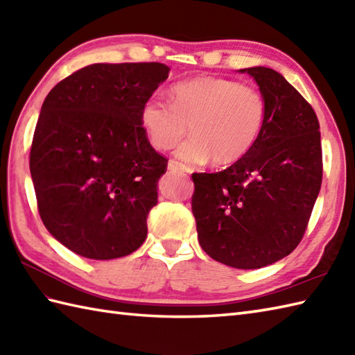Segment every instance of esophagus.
Segmentation results:
<instances>
[{"mask_svg": "<svg viewBox=\"0 0 355 355\" xmlns=\"http://www.w3.org/2000/svg\"><path fill=\"white\" fill-rule=\"evenodd\" d=\"M168 169H169V171H172V172H178V171L184 172V171H186L184 166H183L182 163L175 162V160H169V162H168Z\"/></svg>", "mask_w": 355, "mask_h": 355, "instance_id": "1", "label": "esophagus"}]
</instances>
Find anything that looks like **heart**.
<instances>
[{"mask_svg": "<svg viewBox=\"0 0 355 355\" xmlns=\"http://www.w3.org/2000/svg\"><path fill=\"white\" fill-rule=\"evenodd\" d=\"M171 103L148 99L140 125L157 149L182 141L189 126L193 137L177 149L180 160L218 166L239 162L258 141L266 122V99L254 87L225 78L197 76L171 88Z\"/></svg>", "mask_w": 355, "mask_h": 355, "instance_id": "1", "label": "heart"}]
</instances>
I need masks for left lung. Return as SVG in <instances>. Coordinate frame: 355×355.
<instances>
[{"label": "left lung", "mask_w": 355, "mask_h": 355, "mask_svg": "<svg viewBox=\"0 0 355 355\" xmlns=\"http://www.w3.org/2000/svg\"><path fill=\"white\" fill-rule=\"evenodd\" d=\"M266 99L262 132L250 153L215 173H192V212L210 258L253 270L288 256L302 239L322 184L319 120L281 73L252 67Z\"/></svg>", "instance_id": "obj_1"}]
</instances>
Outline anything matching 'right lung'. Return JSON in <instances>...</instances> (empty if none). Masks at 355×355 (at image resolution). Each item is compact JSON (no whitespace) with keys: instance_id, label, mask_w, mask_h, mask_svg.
I'll return each instance as SVG.
<instances>
[{"instance_id":"obj_1","label":"right lung","mask_w":355,"mask_h":355,"mask_svg":"<svg viewBox=\"0 0 355 355\" xmlns=\"http://www.w3.org/2000/svg\"><path fill=\"white\" fill-rule=\"evenodd\" d=\"M158 62L93 64L45 97L30 173L50 235L84 258H122L145 243L168 160L140 125V108L168 79Z\"/></svg>"}]
</instances>
